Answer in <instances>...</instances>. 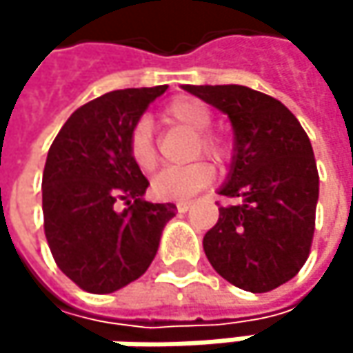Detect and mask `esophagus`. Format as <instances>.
Instances as JSON below:
<instances>
[{
	"mask_svg": "<svg viewBox=\"0 0 353 353\" xmlns=\"http://www.w3.org/2000/svg\"><path fill=\"white\" fill-rule=\"evenodd\" d=\"M190 206H192L190 202H177V210H179V212H188Z\"/></svg>",
	"mask_w": 353,
	"mask_h": 353,
	"instance_id": "obj_1",
	"label": "esophagus"
}]
</instances>
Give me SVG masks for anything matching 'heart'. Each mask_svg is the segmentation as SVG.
<instances>
[{"instance_id": "heart-1", "label": "heart", "mask_w": 353, "mask_h": 353, "mask_svg": "<svg viewBox=\"0 0 353 353\" xmlns=\"http://www.w3.org/2000/svg\"><path fill=\"white\" fill-rule=\"evenodd\" d=\"M165 118L176 122L179 126L192 130V132H206L212 122V114L208 106L196 98H177L165 108ZM200 147L206 155L221 159L225 155L223 145L202 134ZM128 155L134 161V165L143 172H151L157 165V149L153 143V128L147 118H141L130 134H128ZM214 181V168L206 161H196L181 168H165L153 177L151 190L157 198L163 200H188L200 190L208 188Z\"/></svg>"}]
</instances>
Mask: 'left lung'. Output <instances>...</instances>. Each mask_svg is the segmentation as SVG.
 <instances>
[{
	"instance_id": "left-lung-1",
	"label": "left lung",
	"mask_w": 353,
	"mask_h": 353,
	"mask_svg": "<svg viewBox=\"0 0 353 353\" xmlns=\"http://www.w3.org/2000/svg\"><path fill=\"white\" fill-rule=\"evenodd\" d=\"M229 116L233 157L219 194L237 198L219 208L204 235L210 265L233 286L270 292L305 265L315 233L319 174L296 116L245 85H183Z\"/></svg>"
}]
</instances>
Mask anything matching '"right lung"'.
<instances>
[{"label":"right lung","instance_id":"add662e5","mask_svg":"<svg viewBox=\"0 0 353 353\" xmlns=\"http://www.w3.org/2000/svg\"><path fill=\"white\" fill-rule=\"evenodd\" d=\"M168 85L116 90L77 108L52 141L42 174L44 235L61 272L92 294L141 278L176 204L143 196L149 179L128 155V134ZM124 201L127 208L117 210Z\"/></svg>","mask_w":353,"mask_h":353}]
</instances>
